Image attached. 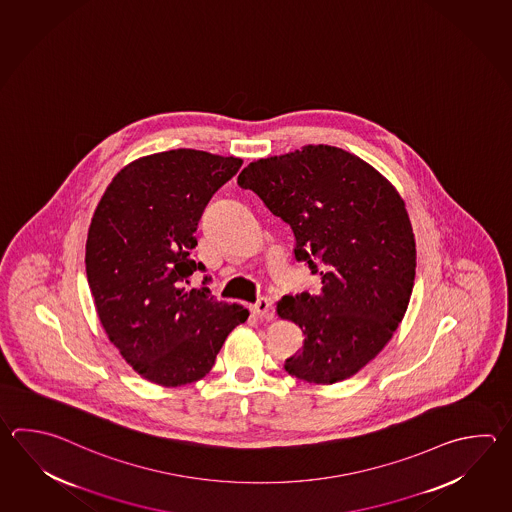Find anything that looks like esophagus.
Returning a JSON list of instances; mask_svg holds the SVG:
<instances>
[{
    "mask_svg": "<svg viewBox=\"0 0 512 512\" xmlns=\"http://www.w3.org/2000/svg\"><path fill=\"white\" fill-rule=\"evenodd\" d=\"M250 310L255 317H259V319H266V317H270V312H272V303H270V299L261 297L257 303L251 304Z\"/></svg>",
    "mask_w": 512,
    "mask_h": 512,
    "instance_id": "obj_1",
    "label": "esophagus"
}]
</instances>
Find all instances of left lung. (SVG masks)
Wrapping results in <instances>:
<instances>
[{"instance_id": "1", "label": "left lung", "mask_w": 512, "mask_h": 512, "mask_svg": "<svg viewBox=\"0 0 512 512\" xmlns=\"http://www.w3.org/2000/svg\"><path fill=\"white\" fill-rule=\"evenodd\" d=\"M237 184L292 228L295 261L321 277L319 292L277 304L304 334L286 372L323 385L354 376L390 341L412 295L416 242L405 202L374 167L332 146L261 158Z\"/></svg>"}]
</instances>
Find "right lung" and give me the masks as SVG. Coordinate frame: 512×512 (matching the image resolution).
<instances>
[{"mask_svg": "<svg viewBox=\"0 0 512 512\" xmlns=\"http://www.w3.org/2000/svg\"><path fill=\"white\" fill-rule=\"evenodd\" d=\"M242 160L173 149L124 167L105 189L85 244V272L105 334L151 383L188 385L206 376L226 337L248 319L217 301L191 251L211 197Z\"/></svg>", "mask_w": 512, "mask_h": 512, "instance_id": "add662e5", "label": "right lung"}]
</instances>
